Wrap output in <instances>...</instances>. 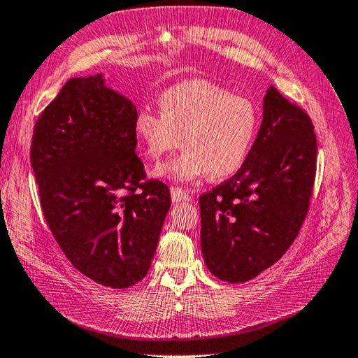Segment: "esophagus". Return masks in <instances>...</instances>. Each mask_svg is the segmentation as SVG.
Wrapping results in <instances>:
<instances>
[{"instance_id":"obj_1","label":"esophagus","mask_w":358,"mask_h":358,"mask_svg":"<svg viewBox=\"0 0 358 358\" xmlns=\"http://www.w3.org/2000/svg\"><path fill=\"white\" fill-rule=\"evenodd\" d=\"M171 195H172V201H175V203L191 200V195H189V192L185 191V189L177 187V186L171 187Z\"/></svg>"}]
</instances>
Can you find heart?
I'll use <instances>...</instances> for the list:
<instances>
[{"label": "heart", "instance_id": "heart-1", "mask_svg": "<svg viewBox=\"0 0 358 358\" xmlns=\"http://www.w3.org/2000/svg\"><path fill=\"white\" fill-rule=\"evenodd\" d=\"M259 113L253 101L203 79L177 83L159 96V111H136L135 135L145 158L159 163L181 147L185 152L158 175L192 181L209 173L225 178L243 166L255 143Z\"/></svg>", "mask_w": 358, "mask_h": 358}]
</instances>
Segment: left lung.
Masks as SVG:
<instances>
[{"label":"left lung","instance_id":"obj_1","mask_svg":"<svg viewBox=\"0 0 358 358\" xmlns=\"http://www.w3.org/2000/svg\"><path fill=\"white\" fill-rule=\"evenodd\" d=\"M315 173L312 119L270 87L243 166L199 199L200 245L209 271L222 281L247 282L278 262L309 213Z\"/></svg>","mask_w":358,"mask_h":358}]
</instances>
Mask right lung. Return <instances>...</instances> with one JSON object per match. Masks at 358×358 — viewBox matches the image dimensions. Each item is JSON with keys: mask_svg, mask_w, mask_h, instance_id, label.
I'll use <instances>...</instances> for the list:
<instances>
[{"mask_svg": "<svg viewBox=\"0 0 358 358\" xmlns=\"http://www.w3.org/2000/svg\"><path fill=\"white\" fill-rule=\"evenodd\" d=\"M136 107L102 74L69 79L34 127L31 164L59 247L82 275L127 289L147 275L169 189L145 180L135 153Z\"/></svg>", "mask_w": 358, "mask_h": 358, "instance_id": "right-lung-1", "label": "right lung"}]
</instances>
